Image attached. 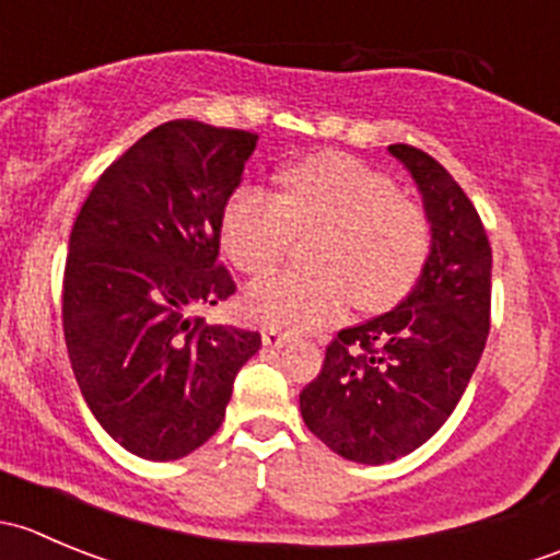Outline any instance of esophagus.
<instances>
[{
	"label": "esophagus",
	"mask_w": 560,
	"mask_h": 560,
	"mask_svg": "<svg viewBox=\"0 0 560 560\" xmlns=\"http://www.w3.org/2000/svg\"><path fill=\"white\" fill-rule=\"evenodd\" d=\"M262 341L268 343V347H287V343L292 341L290 332L279 330V327H262Z\"/></svg>",
	"instance_id": "34e87169"
}]
</instances>
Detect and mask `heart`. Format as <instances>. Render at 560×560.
<instances>
[{
  "label": "heart",
  "mask_w": 560,
  "mask_h": 560,
  "mask_svg": "<svg viewBox=\"0 0 560 560\" xmlns=\"http://www.w3.org/2000/svg\"><path fill=\"white\" fill-rule=\"evenodd\" d=\"M316 235V270L265 276L246 290L254 319L290 330L332 325L349 301L380 314L415 290L431 257V219L385 173L347 154H314L281 173V191L241 186L222 211V246L244 273L273 268L295 235Z\"/></svg>",
  "instance_id": "1"
}]
</instances>
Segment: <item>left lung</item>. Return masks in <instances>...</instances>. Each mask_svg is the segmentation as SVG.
Returning <instances> with one entry per match:
<instances>
[{"instance_id": "1", "label": "left lung", "mask_w": 560, "mask_h": 560, "mask_svg": "<svg viewBox=\"0 0 560 560\" xmlns=\"http://www.w3.org/2000/svg\"><path fill=\"white\" fill-rule=\"evenodd\" d=\"M409 167L431 219V257L393 312L347 327L301 393L308 431L354 463L415 453L447 422L490 330V254L477 208L425 151L389 145Z\"/></svg>"}]
</instances>
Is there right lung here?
<instances>
[{
    "mask_svg": "<svg viewBox=\"0 0 560 560\" xmlns=\"http://www.w3.org/2000/svg\"><path fill=\"white\" fill-rule=\"evenodd\" d=\"M257 135L175 118L105 167L70 233L61 325L100 425L145 460H175L219 431L254 330L195 312L235 295L219 262L222 211Z\"/></svg>",
    "mask_w": 560,
    "mask_h": 560,
    "instance_id": "1",
    "label": "right lung"
}]
</instances>
